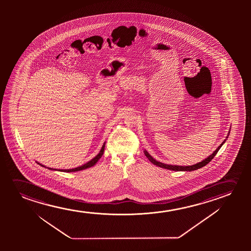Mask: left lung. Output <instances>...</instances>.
I'll return each instance as SVG.
<instances>
[{
    "label": "left lung",
    "mask_w": 251,
    "mask_h": 251,
    "mask_svg": "<svg viewBox=\"0 0 251 251\" xmlns=\"http://www.w3.org/2000/svg\"><path fill=\"white\" fill-rule=\"evenodd\" d=\"M229 134H230V130H229V133L227 134V137L229 136ZM226 140H225V141L220 144V147L217 148L215 151H213L212 154L210 155L209 157H207V158H205L204 160H202L201 162H200V163H197L196 165H188V166H182V165H166V164H164V163H161V162H158L154 159V158L151 157V155L148 153V151H146L145 150L144 153L146 156H147V158L149 159V161L151 162L153 165H157L158 167H161V168L167 169V170H171V171H175V172H192V171H195V170H197V169L201 168L203 166H205V165H207L208 163H209L213 158H214V156L217 154V152L219 151L220 148L223 146L224 143L226 142Z\"/></svg>",
    "instance_id": "8db88e82"
}]
</instances>
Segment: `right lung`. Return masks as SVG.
<instances>
[{
    "label": "right lung",
    "mask_w": 251,
    "mask_h": 251,
    "mask_svg": "<svg viewBox=\"0 0 251 251\" xmlns=\"http://www.w3.org/2000/svg\"><path fill=\"white\" fill-rule=\"evenodd\" d=\"M104 147H105V142L103 143V147L101 148V150H100V152H99V154L97 155L96 157H94V158L92 159V160H90L89 162H87L86 163L85 165H81V166H79V167H76V168L74 169H68V170H56V169H52V168H47L50 169V170H55V171H59V172H79V171H82V170H85V169L90 168V167H92L93 165L96 164L97 162L99 161V159H100L101 157H102V155H103V151H104ZM38 163V162H37ZM38 165H41L43 167H46L45 165H41L40 163H38Z\"/></svg>",
    "instance_id": "1"
}]
</instances>
